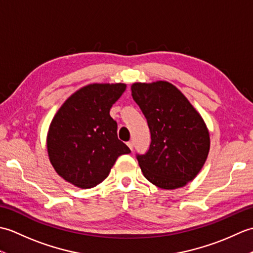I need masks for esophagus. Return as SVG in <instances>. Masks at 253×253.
Instances as JSON below:
<instances>
[{"instance_id":"1","label":"esophagus","mask_w":253,"mask_h":253,"mask_svg":"<svg viewBox=\"0 0 253 253\" xmlns=\"http://www.w3.org/2000/svg\"><path fill=\"white\" fill-rule=\"evenodd\" d=\"M127 146L129 147V149L132 151V149H133V142H132V141H128V142H127Z\"/></svg>"}]
</instances>
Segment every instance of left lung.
Returning a JSON list of instances; mask_svg holds the SVG:
<instances>
[{"instance_id":"8db88e82","label":"left lung","mask_w":253,"mask_h":253,"mask_svg":"<svg viewBox=\"0 0 253 253\" xmlns=\"http://www.w3.org/2000/svg\"><path fill=\"white\" fill-rule=\"evenodd\" d=\"M131 95L151 132L148 152L137 154L144 177L162 189L186 186L209 154L210 135L203 118L168 82L132 84Z\"/></svg>"}]
</instances>
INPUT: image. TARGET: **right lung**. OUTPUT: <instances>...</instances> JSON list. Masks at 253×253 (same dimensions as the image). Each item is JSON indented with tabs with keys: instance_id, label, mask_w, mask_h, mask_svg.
<instances>
[{
	"instance_id": "add662e5",
	"label": "right lung",
	"mask_w": 253,
	"mask_h": 253,
	"mask_svg": "<svg viewBox=\"0 0 253 253\" xmlns=\"http://www.w3.org/2000/svg\"><path fill=\"white\" fill-rule=\"evenodd\" d=\"M125 84H91L64 102L53 117L46 137L50 162L74 186L88 189L103 181L117 158L130 149L117 138L112 105Z\"/></svg>"
}]
</instances>
